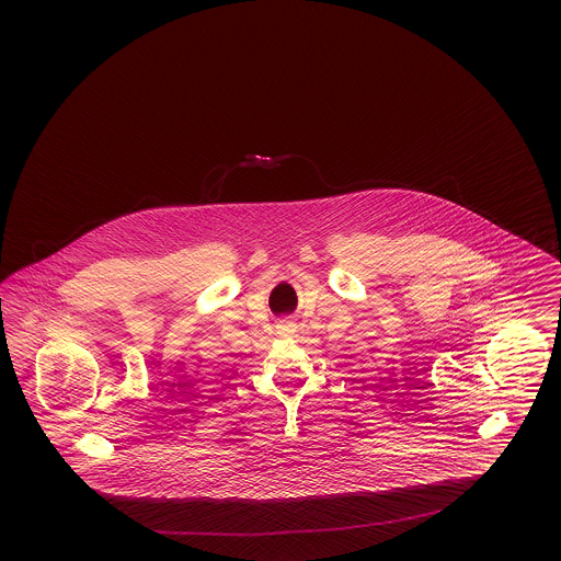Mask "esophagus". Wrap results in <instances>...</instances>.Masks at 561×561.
Returning <instances> with one entry per match:
<instances>
[{
    "instance_id": "esophagus-1",
    "label": "esophagus",
    "mask_w": 561,
    "mask_h": 561,
    "mask_svg": "<svg viewBox=\"0 0 561 561\" xmlns=\"http://www.w3.org/2000/svg\"><path fill=\"white\" fill-rule=\"evenodd\" d=\"M279 334H284V336H290V334H294L293 321H282V323H279Z\"/></svg>"
}]
</instances>
